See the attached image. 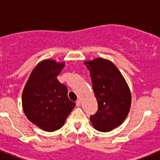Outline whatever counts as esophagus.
Instances as JSON below:
<instances>
[{
  "label": "esophagus",
  "mask_w": 160,
  "mask_h": 160,
  "mask_svg": "<svg viewBox=\"0 0 160 160\" xmlns=\"http://www.w3.org/2000/svg\"><path fill=\"white\" fill-rule=\"evenodd\" d=\"M76 106L77 107H80L81 106V101L80 100H77V102H76Z\"/></svg>",
  "instance_id": "34e87169"
}]
</instances>
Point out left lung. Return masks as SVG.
<instances>
[{
    "mask_svg": "<svg viewBox=\"0 0 160 160\" xmlns=\"http://www.w3.org/2000/svg\"><path fill=\"white\" fill-rule=\"evenodd\" d=\"M90 70L98 111L90 116L93 127L102 132L111 131L123 122L130 111L131 94L128 83L111 61L95 58L85 62Z\"/></svg>",
    "mask_w": 160,
    "mask_h": 160,
    "instance_id": "1",
    "label": "left lung"
}]
</instances>
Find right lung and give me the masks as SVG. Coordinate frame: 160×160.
Masks as SVG:
<instances>
[{
  "mask_svg": "<svg viewBox=\"0 0 160 160\" xmlns=\"http://www.w3.org/2000/svg\"><path fill=\"white\" fill-rule=\"evenodd\" d=\"M65 62L46 59L31 73L22 93V107L28 119L43 131L60 129L75 103L67 95V87L58 80Z\"/></svg>",
  "mask_w": 160,
  "mask_h": 160,
  "instance_id": "obj_1",
  "label": "right lung"
}]
</instances>
